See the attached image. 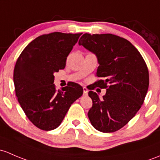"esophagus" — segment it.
Returning a JSON list of instances; mask_svg holds the SVG:
<instances>
[{
  "instance_id": "obj_1",
  "label": "esophagus",
  "mask_w": 160,
  "mask_h": 160,
  "mask_svg": "<svg viewBox=\"0 0 160 160\" xmlns=\"http://www.w3.org/2000/svg\"><path fill=\"white\" fill-rule=\"evenodd\" d=\"M83 95L87 96V94H88V89L85 87H83Z\"/></svg>"
}]
</instances>
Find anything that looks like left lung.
Returning <instances> with one entry per match:
<instances>
[{
    "mask_svg": "<svg viewBox=\"0 0 160 160\" xmlns=\"http://www.w3.org/2000/svg\"><path fill=\"white\" fill-rule=\"evenodd\" d=\"M79 45L97 56V76L104 80H98L96 86L107 88L102 99L89 91L93 100L89 120L100 132H115L133 118L143 103L149 88L147 64L130 42L117 35L84 33Z\"/></svg>",
    "mask_w": 160,
    "mask_h": 160,
    "instance_id": "obj_1",
    "label": "left lung"
}]
</instances>
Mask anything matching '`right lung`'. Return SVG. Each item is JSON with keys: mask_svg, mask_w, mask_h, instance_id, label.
Listing matches in <instances>:
<instances>
[{"mask_svg": "<svg viewBox=\"0 0 160 160\" xmlns=\"http://www.w3.org/2000/svg\"><path fill=\"white\" fill-rule=\"evenodd\" d=\"M80 35L60 32L41 35L17 60L13 70L16 96L28 118L40 129L58 128L71 104L83 95V87L73 82L61 90L53 84V73L64 69Z\"/></svg>", "mask_w": 160, "mask_h": 160, "instance_id": "1", "label": "right lung"}]
</instances>
